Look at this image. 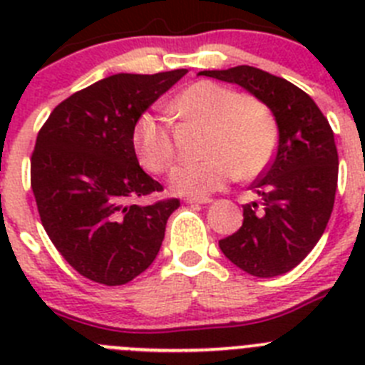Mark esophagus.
<instances>
[{
  "mask_svg": "<svg viewBox=\"0 0 365 365\" xmlns=\"http://www.w3.org/2000/svg\"><path fill=\"white\" fill-rule=\"evenodd\" d=\"M185 202H188V205H208V202H212L210 197H186Z\"/></svg>",
  "mask_w": 365,
  "mask_h": 365,
  "instance_id": "esophagus-1",
  "label": "esophagus"
}]
</instances>
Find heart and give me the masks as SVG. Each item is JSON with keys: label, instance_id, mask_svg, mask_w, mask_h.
I'll use <instances>...</instances> for the list:
<instances>
[{"label": "heart", "instance_id": "obj_1", "mask_svg": "<svg viewBox=\"0 0 365 365\" xmlns=\"http://www.w3.org/2000/svg\"><path fill=\"white\" fill-rule=\"evenodd\" d=\"M177 117L206 125L205 160L180 164L170 173V188L180 195L205 197L232 179L254 177L270 163L278 125L263 102L241 96L232 87L202 80L172 102ZM138 163L153 173L166 172L175 159L172 128L159 115L143 113L131 130Z\"/></svg>", "mask_w": 365, "mask_h": 365}]
</instances>
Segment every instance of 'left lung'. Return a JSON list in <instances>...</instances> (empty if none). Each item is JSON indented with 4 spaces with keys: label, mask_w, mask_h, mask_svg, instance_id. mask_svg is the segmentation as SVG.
I'll return each mask as SVG.
<instances>
[{
    "label": "left lung",
    "mask_w": 365,
    "mask_h": 365,
    "mask_svg": "<svg viewBox=\"0 0 365 365\" xmlns=\"http://www.w3.org/2000/svg\"><path fill=\"white\" fill-rule=\"evenodd\" d=\"M237 83L272 111L276 157L254 180L259 201L243 205V225L219 241L222 254L245 272L274 278L299 265L327 227L338 185L334 133L314 100L285 78L250 66L201 71Z\"/></svg>",
    "instance_id": "obj_1"
}]
</instances>
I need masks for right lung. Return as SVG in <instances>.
I'll use <instances>...</instances> for the list:
<instances>
[{"mask_svg": "<svg viewBox=\"0 0 365 365\" xmlns=\"http://www.w3.org/2000/svg\"><path fill=\"white\" fill-rule=\"evenodd\" d=\"M186 69L118 73L58 104L40 130L31 186L41 225L76 272L124 285L153 263L179 199L137 205L163 192L131 146L133 124Z\"/></svg>", "mask_w": 365, "mask_h": 365, "instance_id": "1", "label": "right lung"}]
</instances>
